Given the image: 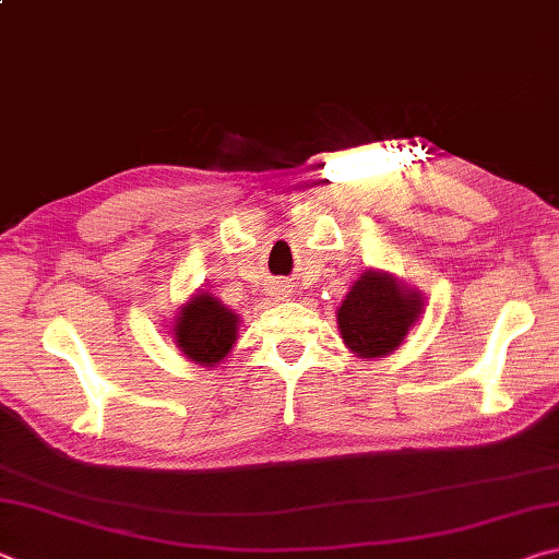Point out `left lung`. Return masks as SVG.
Returning a JSON list of instances; mask_svg holds the SVG:
<instances>
[{
	"label": "left lung",
	"instance_id": "obj_1",
	"mask_svg": "<svg viewBox=\"0 0 559 559\" xmlns=\"http://www.w3.org/2000/svg\"><path fill=\"white\" fill-rule=\"evenodd\" d=\"M421 310L419 293L404 288L392 273L365 271L337 308V328L357 357H384L404 343Z\"/></svg>",
	"mask_w": 559,
	"mask_h": 559
}]
</instances>
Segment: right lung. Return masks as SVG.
Instances as JSON below:
<instances>
[{"mask_svg":"<svg viewBox=\"0 0 559 559\" xmlns=\"http://www.w3.org/2000/svg\"><path fill=\"white\" fill-rule=\"evenodd\" d=\"M236 318L212 293H197L189 298L175 318L173 337L187 359L194 365L214 367L231 353L239 333Z\"/></svg>","mask_w":559,"mask_h":559,"instance_id":"right-lung-1","label":"right lung"}]
</instances>
